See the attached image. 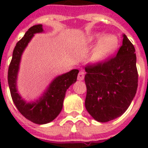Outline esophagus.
Wrapping results in <instances>:
<instances>
[{"label": "esophagus", "instance_id": "1", "mask_svg": "<svg viewBox=\"0 0 148 148\" xmlns=\"http://www.w3.org/2000/svg\"><path fill=\"white\" fill-rule=\"evenodd\" d=\"M84 79V72L80 71L78 73V76H77V80L78 81H83Z\"/></svg>", "mask_w": 148, "mask_h": 148}]
</instances>
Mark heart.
Instances as JSON below:
<instances>
[{
	"instance_id": "obj_1",
	"label": "heart",
	"mask_w": 148,
	"mask_h": 148,
	"mask_svg": "<svg viewBox=\"0 0 148 148\" xmlns=\"http://www.w3.org/2000/svg\"><path fill=\"white\" fill-rule=\"evenodd\" d=\"M97 40L99 41L91 53L90 60L93 63L100 64L108 60L114 53L119 45V40L114 35L103 37L101 34H97L88 38V42L93 43Z\"/></svg>"
}]
</instances>
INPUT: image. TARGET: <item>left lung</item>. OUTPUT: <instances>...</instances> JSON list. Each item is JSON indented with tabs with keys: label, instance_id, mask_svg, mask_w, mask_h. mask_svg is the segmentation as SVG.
Here are the masks:
<instances>
[{
	"label": "left lung",
	"instance_id": "obj_1",
	"mask_svg": "<svg viewBox=\"0 0 148 148\" xmlns=\"http://www.w3.org/2000/svg\"><path fill=\"white\" fill-rule=\"evenodd\" d=\"M136 60L134 47L123 34L117 55L85 67V108L97 121H112L128 108L138 88Z\"/></svg>",
	"mask_w": 148,
	"mask_h": 148
}]
</instances>
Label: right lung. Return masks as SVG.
<instances>
[{"label": "right lung", "mask_w": 148, "mask_h": 148, "mask_svg": "<svg viewBox=\"0 0 148 148\" xmlns=\"http://www.w3.org/2000/svg\"><path fill=\"white\" fill-rule=\"evenodd\" d=\"M42 24H38L28 29L24 36L17 43L12 59L8 68V85L16 108L24 117L33 123L45 124L53 121L60 114L66 91L77 81L79 71L77 69L56 77L49 86L36 101L27 102L17 92V79L22 53L34 34L43 32Z\"/></svg>", "instance_id": "add662e5"}]
</instances>
